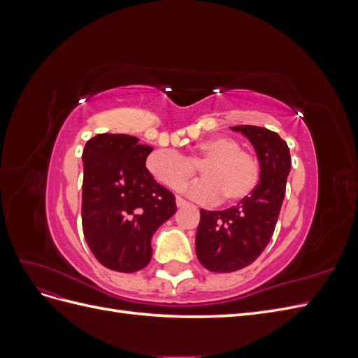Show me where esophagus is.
<instances>
[{
	"label": "esophagus",
	"mask_w": 358,
	"mask_h": 358,
	"mask_svg": "<svg viewBox=\"0 0 358 358\" xmlns=\"http://www.w3.org/2000/svg\"><path fill=\"white\" fill-rule=\"evenodd\" d=\"M176 204H178V208H185V206H189L191 203H189V201H187L185 199L178 197V199H176Z\"/></svg>",
	"instance_id": "obj_1"
}]
</instances>
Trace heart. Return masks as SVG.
I'll return each mask as SVG.
<instances>
[{
    "label": "heart",
    "mask_w": 358,
    "mask_h": 358,
    "mask_svg": "<svg viewBox=\"0 0 358 358\" xmlns=\"http://www.w3.org/2000/svg\"><path fill=\"white\" fill-rule=\"evenodd\" d=\"M152 176L170 189L182 191L196 179L200 169L204 180L192 188V196L237 204L255 191L259 182V164L254 155L242 150L231 137H213L194 146L187 157L176 150L157 149L146 159Z\"/></svg>",
    "instance_id": "obj_1"
}]
</instances>
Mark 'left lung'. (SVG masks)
Segmentation results:
<instances>
[{
	"label": "left lung",
	"instance_id": "obj_1",
	"mask_svg": "<svg viewBox=\"0 0 358 358\" xmlns=\"http://www.w3.org/2000/svg\"><path fill=\"white\" fill-rule=\"evenodd\" d=\"M249 138L259 161V182L246 200L225 210H200L196 236L199 262L210 272L229 273L252 264L270 242L285 197L289 148L275 131L236 125Z\"/></svg>",
	"mask_w": 358,
	"mask_h": 358
}]
</instances>
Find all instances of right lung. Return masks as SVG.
<instances>
[{
  "label": "right lung",
  "mask_w": 358,
  "mask_h": 358,
  "mask_svg": "<svg viewBox=\"0 0 358 358\" xmlns=\"http://www.w3.org/2000/svg\"><path fill=\"white\" fill-rule=\"evenodd\" d=\"M152 148L127 134H99L85 145L82 229L99 262L133 273L152 258L150 239L176 212V199L146 169Z\"/></svg>",
  "instance_id": "add662e5"
}]
</instances>
